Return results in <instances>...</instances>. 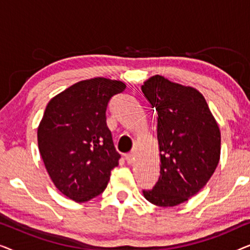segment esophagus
Here are the masks:
<instances>
[{"label":"esophagus","mask_w":250,"mask_h":250,"mask_svg":"<svg viewBox=\"0 0 250 250\" xmlns=\"http://www.w3.org/2000/svg\"><path fill=\"white\" fill-rule=\"evenodd\" d=\"M125 159H126V162H127V164H133V163H134V160H135L134 153H133V152L126 153V155H125Z\"/></svg>","instance_id":"obj_1"}]
</instances>
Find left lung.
<instances>
[{"instance_id":"8db88e82","label":"left lung","mask_w":250,"mask_h":250,"mask_svg":"<svg viewBox=\"0 0 250 250\" xmlns=\"http://www.w3.org/2000/svg\"><path fill=\"white\" fill-rule=\"evenodd\" d=\"M141 90L156 109L160 175L145 198L162 207L187 201L206 186L221 155V133L203 94L156 75Z\"/></svg>"}]
</instances>
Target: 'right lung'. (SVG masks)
I'll list each match as a JSON object with an SVG mask.
<instances>
[{
  "label": "right lung",
  "mask_w": 250,
  "mask_h": 250,
  "mask_svg": "<svg viewBox=\"0 0 250 250\" xmlns=\"http://www.w3.org/2000/svg\"><path fill=\"white\" fill-rule=\"evenodd\" d=\"M123 82L92 78L71 85L47 104L37 129L42 159L57 189L77 203L104 192L118 166L107 108Z\"/></svg>",
  "instance_id": "obj_1"
}]
</instances>
